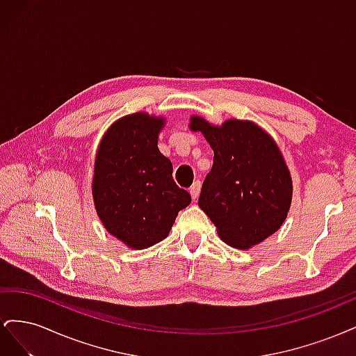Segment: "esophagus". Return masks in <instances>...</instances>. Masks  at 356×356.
<instances>
[{"label": "esophagus", "instance_id": "1", "mask_svg": "<svg viewBox=\"0 0 356 356\" xmlns=\"http://www.w3.org/2000/svg\"><path fill=\"white\" fill-rule=\"evenodd\" d=\"M200 188H202V184H200V181H196L195 184L191 186V188H190V195H191V199L193 200H196L197 197H199V193H200Z\"/></svg>", "mask_w": 356, "mask_h": 356}]
</instances>
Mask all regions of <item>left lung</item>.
Here are the masks:
<instances>
[{"mask_svg": "<svg viewBox=\"0 0 356 356\" xmlns=\"http://www.w3.org/2000/svg\"><path fill=\"white\" fill-rule=\"evenodd\" d=\"M213 149V165L203 181L199 207L222 242L248 250L281 229L293 199V181L273 138L246 120L212 126L193 115Z\"/></svg>", "mask_w": 356, "mask_h": 356, "instance_id": "left-lung-1", "label": "left lung"}]
</instances>
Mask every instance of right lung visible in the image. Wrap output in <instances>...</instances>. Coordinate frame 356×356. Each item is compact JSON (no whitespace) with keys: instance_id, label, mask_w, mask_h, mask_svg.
Listing matches in <instances>:
<instances>
[{"instance_id":"1","label":"right lung","mask_w":356,"mask_h":356,"mask_svg":"<svg viewBox=\"0 0 356 356\" xmlns=\"http://www.w3.org/2000/svg\"><path fill=\"white\" fill-rule=\"evenodd\" d=\"M165 118L135 113L105 132L95 160L92 195L98 217L132 250L163 241L191 197L172 178V163L159 152Z\"/></svg>"}]
</instances>
